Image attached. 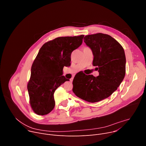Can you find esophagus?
<instances>
[{
    "label": "esophagus",
    "mask_w": 146,
    "mask_h": 146,
    "mask_svg": "<svg viewBox=\"0 0 146 146\" xmlns=\"http://www.w3.org/2000/svg\"><path fill=\"white\" fill-rule=\"evenodd\" d=\"M70 82H73V78H70Z\"/></svg>",
    "instance_id": "esophagus-1"
}]
</instances>
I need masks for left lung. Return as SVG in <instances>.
I'll list each match as a JSON object with an SVG mask.
<instances>
[{"instance_id":"1","label":"left lung","mask_w":146,"mask_h":146,"mask_svg":"<svg viewBox=\"0 0 146 146\" xmlns=\"http://www.w3.org/2000/svg\"><path fill=\"white\" fill-rule=\"evenodd\" d=\"M84 42L92 51L93 65L99 76H77L73 81V91L88 102H99L117 90L125 75L126 58L123 47L110 35L101 33L86 36Z\"/></svg>"}]
</instances>
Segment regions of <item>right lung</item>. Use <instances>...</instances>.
<instances>
[{"label": "right lung", "instance_id": "right-lung-1", "mask_svg": "<svg viewBox=\"0 0 146 146\" xmlns=\"http://www.w3.org/2000/svg\"><path fill=\"white\" fill-rule=\"evenodd\" d=\"M84 36L57 37L40 49L27 87L31 106L36 114L46 115L54 108L55 91L69 81L62 76L64 67L70 66L71 54L81 45Z\"/></svg>", "mask_w": 146, "mask_h": 146}]
</instances>
